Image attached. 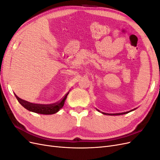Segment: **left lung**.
<instances>
[{
	"mask_svg": "<svg viewBox=\"0 0 160 160\" xmlns=\"http://www.w3.org/2000/svg\"><path fill=\"white\" fill-rule=\"evenodd\" d=\"M97 110H98V111H99V112H101V111H99V110H98V109H96ZM135 109H136V108L135 109H132V110H131V111H128V112H125V113H111V114H109V113H104V112H101V113H103V115H123V114H126V113H129V112H131V111H134Z\"/></svg>",
	"mask_w": 160,
	"mask_h": 160,
	"instance_id": "1",
	"label": "left lung"
}]
</instances>
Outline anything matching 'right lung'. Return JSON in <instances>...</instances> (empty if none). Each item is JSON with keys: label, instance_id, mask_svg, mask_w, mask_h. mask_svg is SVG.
I'll return each instance as SVG.
<instances>
[{"label": "right lung", "instance_id": "add662e5", "mask_svg": "<svg viewBox=\"0 0 160 160\" xmlns=\"http://www.w3.org/2000/svg\"><path fill=\"white\" fill-rule=\"evenodd\" d=\"M69 93H67L63 98L61 99L59 103L51 104V105H42V104H36L28 102L27 101L23 100L15 95L16 98L17 99L23 108H25L27 110L32 111V112L39 113V114H44V115H51L57 113L62 107H63L65 101L67 99V97Z\"/></svg>", "mask_w": 160, "mask_h": 160}]
</instances>
